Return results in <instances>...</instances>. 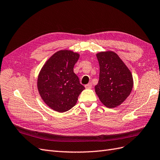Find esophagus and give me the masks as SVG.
I'll return each mask as SVG.
<instances>
[{
	"instance_id": "1",
	"label": "esophagus",
	"mask_w": 160,
	"mask_h": 160,
	"mask_svg": "<svg viewBox=\"0 0 160 160\" xmlns=\"http://www.w3.org/2000/svg\"><path fill=\"white\" fill-rule=\"evenodd\" d=\"M92 87V83H88V84L85 85V87H86L87 88H91Z\"/></svg>"
}]
</instances>
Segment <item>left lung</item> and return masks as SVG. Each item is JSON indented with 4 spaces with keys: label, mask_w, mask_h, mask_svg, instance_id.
<instances>
[{
    "label": "left lung",
    "mask_w": 160,
    "mask_h": 160,
    "mask_svg": "<svg viewBox=\"0 0 160 160\" xmlns=\"http://www.w3.org/2000/svg\"><path fill=\"white\" fill-rule=\"evenodd\" d=\"M99 65V79L95 87L96 94L109 108L120 106L130 95L133 80L130 70L112 51L96 54Z\"/></svg>",
    "instance_id": "left-lung-1"
}]
</instances>
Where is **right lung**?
Segmentation results:
<instances>
[{
  "instance_id": "1",
  "label": "right lung",
  "mask_w": 160,
  "mask_h": 160,
  "mask_svg": "<svg viewBox=\"0 0 160 160\" xmlns=\"http://www.w3.org/2000/svg\"><path fill=\"white\" fill-rule=\"evenodd\" d=\"M80 54L62 50L46 62L39 73L38 88L43 101L59 112L68 111L76 105L80 92L85 88L73 72Z\"/></svg>"
}]
</instances>
